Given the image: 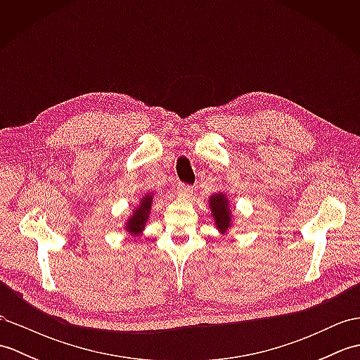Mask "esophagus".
Segmentation results:
<instances>
[{"label":"esophagus","instance_id":"esophagus-1","mask_svg":"<svg viewBox=\"0 0 360 360\" xmlns=\"http://www.w3.org/2000/svg\"><path fill=\"white\" fill-rule=\"evenodd\" d=\"M193 187L192 186H187V184H178L176 187V192H178V196L181 198H190L193 195Z\"/></svg>","mask_w":360,"mask_h":360}]
</instances>
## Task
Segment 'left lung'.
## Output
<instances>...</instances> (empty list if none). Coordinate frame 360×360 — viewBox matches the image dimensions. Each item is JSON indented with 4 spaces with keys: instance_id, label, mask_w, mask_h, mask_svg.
<instances>
[{
    "instance_id": "left-lung-1",
    "label": "left lung",
    "mask_w": 360,
    "mask_h": 360,
    "mask_svg": "<svg viewBox=\"0 0 360 360\" xmlns=\"http://www.w3.org/2000/svg\"><path fill=\"white\" fill-rule=\"evenodd\" d=\"M209 207L212 210V217L215 219V226L221 235H224L232 227V210L227 195L223 192L212 195L209 198Z\"/></svg>"
}]
</instances>
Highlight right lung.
I'll return each instance as SVG.
<instances>
[{
  "instance_id": "1",
  "label": "right lung",
  "mask_w": 360,
  "mask_h": 360,
  "mask_svg": "<svg viewBox=\"0 0 360 360\" xmlns=\"http://www.w3.org/2000/svg\"><path fill=\"white\" fill-rule=\"evenodd\" d=\"M153 204V193H147L141 198V202L133 210V215L125 223V231L131 235H141L145 224L150 218V210Z\"/></svg>"
}]
</instances>
